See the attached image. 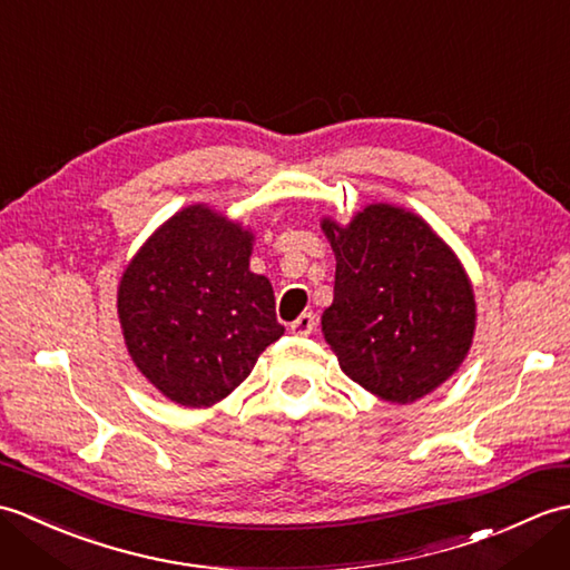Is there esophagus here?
I'll use <instances>...</instances> for the list:
<instances>
[{
	"label": "esophagus",
	"instance_id": "1",
	"mask_svg": "<svg viewBox=\"0 0 570 570\" xmlns=\"http://www.w3.org/2000/svg\"><path fill=\"white\" fill-rule=\"evenodd\" d=\"M313 328H316V318H313L311 313H301V316L292 323V328H288V331H292L294 335L304 337V335H311Z\"/></svg>",
	"mask_w": 570,
	"mask_h": 570
}]
</instances>
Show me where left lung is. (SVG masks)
<instances>
[{
	"mask_svg": "<svg viewBox=\"0 0 570 570\" xmlns=\"http://www.w3.org/2000/svg\"><path fill=\"white\" fill-rule=\"evenodd\" d=\"M335 252L323 335L350 380L392 404L441 386L475 335V294L453 249L419 215L377 203L321 223Z\"/></svg>",
	"mask_w": 570,
	"mask_h": 570,
	"instance_id": "obj_1",
	"label": "left lung"
}]
</instances>
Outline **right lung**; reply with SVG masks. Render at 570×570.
I'll return each instance as SVG.
<instances>
[{
	"instance_id": "1",
	"label": "right lung",
	"mask_w": 570,
	"mask_h": 570,
	"mask_svg": "<svg viewBox=\"0 0 570 570\" xmlns=\"http://www.w3.org/2000/svg\"><path fill=\"white\" fill-rule=\"evenodd\" d=\"M254 235L188 205L127 264L117 313L137 370L180 406H213L284 335L269 278L249 272Z\"/></svg>"
}]
</instances>
